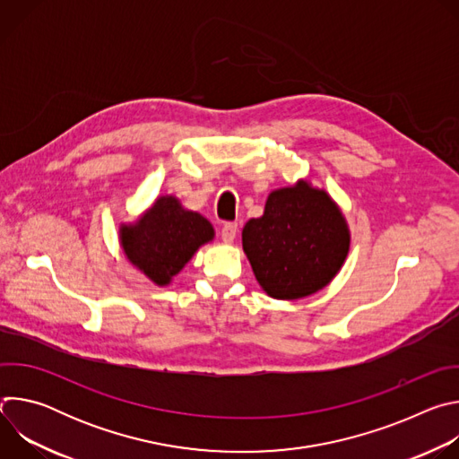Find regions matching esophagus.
<instances>
[{"mask_svg": "<svg viewBox=\"0 0 459 459\" xmlns=\"http://www.w3.org/2000/svg\"><path fill=\"white\" fill-rule=\"evenodd\" d=\"M236 234H238V223L229 221V223H225V225L221 227V239H223L225 243H232L234 238H236Z\"/></svg>", "mask_w": 459, "mask_h": 459, "instance_id": "34e87169", "label": "esophagus"}]
</instances>
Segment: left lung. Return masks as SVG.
Masks as SVG:
<instances>
[{"label": "left lung", "instance_id": "1", "mask_svg": "<svg viewBox=\"0 0 459 459\" xmlns=\"http://www.w3.org/2000/svg\"><path fill=\"white\" fill-rule=\"evenodd\" d=\"M243 250L271 298L298 299L329 285L349 254L343 214L307 181L271 192L265 212L247 221Z\"/></svg>", "mask_w": 459, "mask_h": 459}]
</instances>
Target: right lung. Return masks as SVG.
<instances>
[{
  "instance_id": "add662e5",
  "label": "right lung",
  "mask_w": 459,
  "mask_h": 459,
  "mask_svg": "<svg viewBox=\"0 0 459 459\" xmlns=\"http://www.w3.org/2000/svg\"><path fill=\"white\" fill-rule=\"evenodd\" d=\"M212 238V225L202 214L185 211L174 195H161L143 218L119 229L130 264L160 287L169 285L194 252Z\"/></svg>"
}]
</instances>
